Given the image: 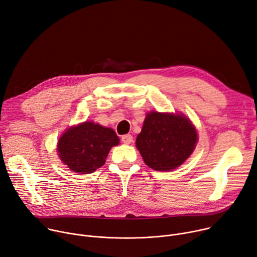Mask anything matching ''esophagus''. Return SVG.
I'll use <instances>...</instances> for the list:
<instances>
[{"mask_svg": "<svg viewBox=\"0 0 257 257\" xmlns=\"http://www.w3.org/2000/svg\"><path fill=\"white\" fill-rule=\"evenodd\" d=\"M122 141L125 144H130L131 142H133V137L131 134H125L122 136Z\"/></svg>", "mask_w": 257, "mask_h": 257, "instance_id": "obj_1", "label": "esophagus"}]
</instances>
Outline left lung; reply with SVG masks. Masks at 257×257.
Returning <instances> with one entry per match:
<instances>
[{"mask_svg": "<svg viewBox=\"0 0 257 257\" xmlns=\"http://www.w3.org/2000/svg\"><path fill=\"white\" fill-rule=\"evenodd\" d=\"M197 138L194 125L184 115L152 112L146 115L136 148L150 168L167 172L190 157Z\"/></svg>", "mask_w": 257, "mask_h": 257, "instance_id": "left-lung-1", "label": "left lung"}]
</instances>
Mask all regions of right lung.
<instances>
[{
    "label": "right lung",
    "instance_id": "obj_1",
    "mask_svg": "<svg viewBox=\"0 0 257 257\" xmlns=\"http://www.w3.org/2000/svg\"><path fill=\"white\" fill-rule=\"evenodd\" d=\"M116 132L93 122L70 127L57 145L59 158L72 172L90 174L104 165L113 146L119 144Z\"/></svg>",
    "mask_w": 257,
    "mask_h": 257
}]
</instances>
